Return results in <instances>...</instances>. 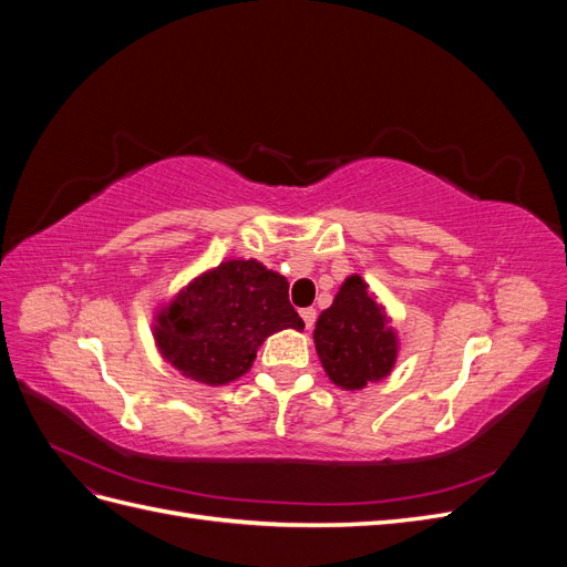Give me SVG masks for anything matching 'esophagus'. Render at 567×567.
Instances as JSON below:
<instances>
[{"instance_id":"esophagus-1","label":"esophagus","mask_w":567,"mask_h":567,"mask_svg":"<svg viewBox=\"0 0 567 567\" xmlns=\"http://www.w3.org/2000/svg\"><path fill=\"white\" fill-rule=\"evenodd\" d=\"M300 317H302V321H305L307 329H312L315 321H317V312L312 310V307H305V310H300Z\"/></svg>"}]
</instances>
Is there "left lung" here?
<instances>
[{"label": "left lung", "instance_id": "8db88e82", "mask_svg": "<svg viewBox=\"0 0 567 567\" xmlns=\"http://www.w3.org/2000/svg\"><path fill=\"white\" fill-rule=\"evenodd\" d=\"M315 346L329 379L346 390L385 379L398 357L390 319L359 277L342 284L333 305L321 312Z\"/></svg>", "mask_w": 567, "mask_h": 567}]
</instances>
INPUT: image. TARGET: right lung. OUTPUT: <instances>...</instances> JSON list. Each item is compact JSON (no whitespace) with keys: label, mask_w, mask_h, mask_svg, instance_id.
Here are the masks:
<instances>
[{"label":"right lung","mask_w":567,"mask_h":567,"mask_svg":"<svg viewBox=\"0 0 567 567\" xmlns=\"http://www.w3.org/2000/svg\"><path fill=\"white\" fill-rule=\"evenodd\" d=\"M281 329H305L288 300V281L255 260H229L169 302L156 340L188 379L225 385L244 375L262 340Z\"/></svg>","instance_id":"right-lung-1"}]
</instances>
